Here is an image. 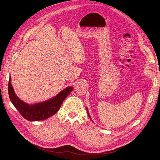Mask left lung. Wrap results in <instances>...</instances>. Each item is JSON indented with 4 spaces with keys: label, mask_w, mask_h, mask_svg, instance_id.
<instances>
[{
    "label": "left lung",
    "mask_w": 160,
    "mask_h": 160,
    "mask_svg": "<svg viewBox=\"0 0 160 160\" xmlns=\"http://www.w3.org/2000/svg\"><path fill=\"white\" fill-rule=\"evenodd\" d=\"M88 116H89V117H90V115H88Z\"/></svg>",
    "instance_id": "1"
}]
</instances>
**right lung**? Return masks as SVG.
<instances>
[{"instance_id":"add662e5","label":"right lung","mask_w":160,"mask_h":160,"mask_svg":"<svg viewBox=\"0 0 160 160\" xmlns=\"http://www.w3.org/2000/svg\"><path fill=\"white\" fill-rule=\"evenodd\" d=\"M11 79L8 82V94L10 101L21 116L29 121H38L47 119L54 115L58 111L67 96L73 90V87H68L61 91L55 98L43 103L28 105L22 102L15 94Z\"/></svg>"}]
</instances>
